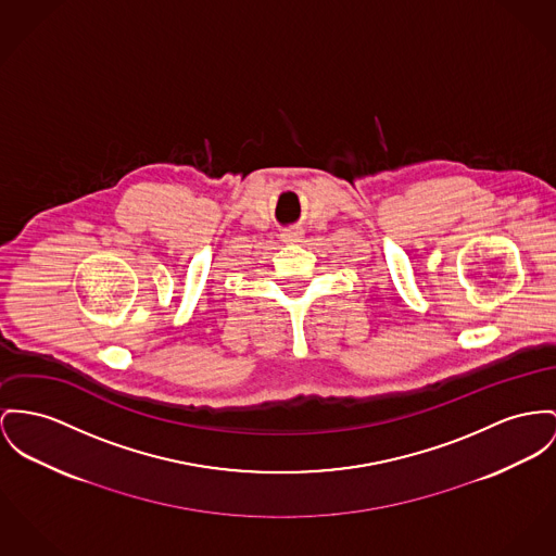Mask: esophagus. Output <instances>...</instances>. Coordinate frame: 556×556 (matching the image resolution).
I'll return each instance as SVG.
<instances>
[{"label": "esophagus", "mask_w": 556, "mask_h": 556, "mask_svg": "<svg viewBox=\"0 0 556 556\" xmlns=\"http://www.w3.org/2000/svg\"><path fill=\"white\" fill-rule=\"evenodd\" d=\"M282 240L285 242H299L301 240V231H285Z\"/></svg>", "instance_id": "esophagus-1"}]
</instances>
